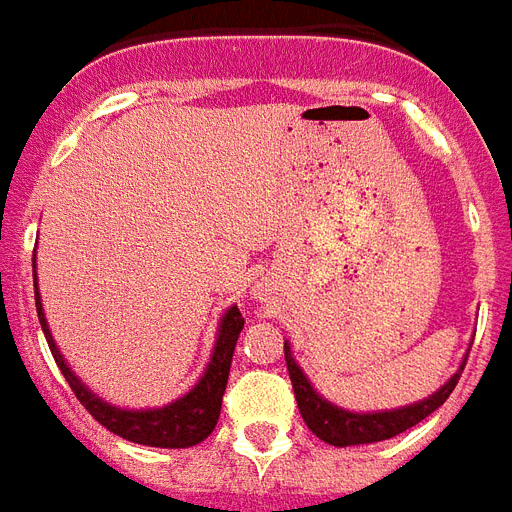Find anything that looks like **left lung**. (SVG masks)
Here are the masks:
<instances>
[{"instance_id": "8db88e82", "label": "left lung", "mask_w": 512, "mask_h": 512, "mask_svg": "<svg viewBox=\"0 0 512 512\" xmlns=\"http://www.w3.org/2000/svg\"><path fill=\"white\" fill-rule=\"evenodd\" d=\"M285 365L290 372V383H293V394H296L298 410L301 418L309 425V431L314 436H320L322 441L333 444V447H354V444H372V441H386L391 436H399L412 425H418L431 412H436L441 404L447 402L449 394L455 391L457 380H460V370L444 383V386L431 394L423 402H415L410 407H399V410L386 412H349L335 407V404L325 402L317 391L312 388L304 370L296 365V359L290 354V346L285 343Z\"/></svg>"}]
</instances>
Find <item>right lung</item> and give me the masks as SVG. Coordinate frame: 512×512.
<instances>
[{"label": "right lung", "mask_w": 512, "mask_h": 512, "mask_svg": "<svg viewBox=\"0 0 512 512\" xmlns=\"http://www.w3.org/2000/svg\"><path fill=\"white\" fill-rule=\"evenodd\" d=\"M36 293V312H39V322H42L44 338L49 343V351L55 357L57 367L63 372V378L68 380V386L76 394L87 412L97 423H102L108 431L134 444H145V447H163V449H185L195 447L203 439H208V433L216 428L219 412H222V396L227 388V378H230L232 354H235V343L240 338L245 320L237 306H230L227 314L219 322V335H216L214 354L208 362L203 378L195 383L190 394H185L177 402L166 404V407H155V410H121L113 404L102 402L100 396H94L84 383H81L68 362L63 359L60 349L52 341L47 320H44L42 298H39V285L34 282Z\"/></svg>", "instance_id": "1"}]
</instances>
